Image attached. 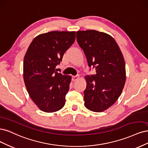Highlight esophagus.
<instances>
[{
	"mask_svg": "<svg viewBox=\"0 0 148 148\" xmlns=\"http://www.w3.org/2000/svg\"><path fill=\"white\" fill-rule=\"evenodd\" d=\"M79 79V75H75V76H73L72 77V80L73 81V82H75V81H77Z\"/></svg>",
	"mask_w": 148,
	"mask_h": 148,
	"instance_id": "34e87169",
	"label": "esophagus"
}]
</instances>
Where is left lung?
Returning <instances> with one entry per match:
<instances>
[{"label": "left lung", "instance_id": "8db88e82", "mask_svg": "<svg viewBox=\"0 0 148 148\" xmlns=\"http://www.w3.org/2000/svg\"><path fill=\"white\" fill-rule=\"evenodd\" d=\"M76 37L88 66L96 70L95 74L85 77L84 104L90 111L102 112L115 103L122 92L126 79L124 59L115 40L106 33L80 31Z\"/></svg>", "mask_w": 148, "mask_h": 148}]
</instances>
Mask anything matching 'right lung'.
Wrapping results in <instances>:
<instances>
[{
  "mask_svg": "<svg viewBox=\"0 0 148 148\" xmlns=\"http://www.w3.org/2000/svg\"><path fill=\"white\" fill-rule=\"evenodd\" d=\"M74 31H51L35 37L24 58L23 78L29 97L40 110L59 111L65 104L70 75L58 73L65 51L75 41Z\"/></svg>",
  "mask_w": 148,
  "mask_h": 148,
  "instance_id": "obj_1",
  "label": "right lung"
}]
</instances>
